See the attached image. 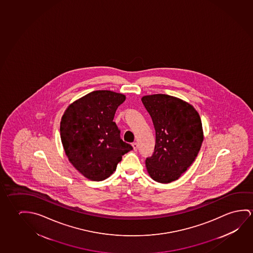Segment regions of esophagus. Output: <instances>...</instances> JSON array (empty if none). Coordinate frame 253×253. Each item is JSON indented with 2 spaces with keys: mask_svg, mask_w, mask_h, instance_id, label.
I'll return each mask as SVG.
<instances>
[{
  "mask_svg": "<svg viewBox=\"0 0 253 253\" xmlns=\"http://www.w3.org/2000/svg\"><path fill=\"white\" fill-rule=\"evenodd\" d=\"M133 149H134V151H136L137 150V148H138V144L136 143V142H134L132 143Z\"/></svg>",
  "mask_w": 253,
  "mask_h": 253,
  "instance_id": "obj_1",
  "label": "esophagus"
}]
</instances>
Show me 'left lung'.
Wrapping results in <instances>:
<instances>
[{
	"mask_svg": "<svg viewBox=\"0 0 253 253\" xmlns=\"http://www.w3.org/2000/svg\"><path fill=\"white\" fill-rule=\"evenodd\" d=\"M156 131L154 152L145 160L157 182L179 179L195 161L203 141L202 121L193 106L168 94L142 98Z\"/></svg>",
	"mask_w": 253,
	"mask_h": 253,
	"instance_id": "8db88e82",
	"label": "left lung"
}]
</instances>
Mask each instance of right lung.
<instances>
[{
    "label": "right lung",
    "mask_w": 253,
    "mask_h": 253,
    "mask_svg": "<svg viewBox=\"0 0 253 253\" xmlns=\"http://www.w3.org/2000/svg\"><path fill=\"white\" fill-rule=\"evenodd\" d=\"M125 101L122 93L98 90L72 103L60 123V137L68 160L85 178L101 181L117 169L125 153L133 148L121 139L113 122Z\"/></svg>",
    "instance_id": "obj_1"
}]
</instances>
